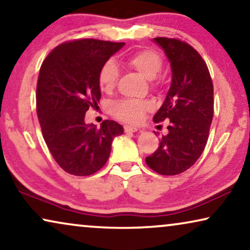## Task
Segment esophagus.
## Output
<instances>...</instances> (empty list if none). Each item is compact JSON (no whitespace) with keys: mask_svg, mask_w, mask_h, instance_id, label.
<instances>
[{"mask_svg":"<svg viewBox=\"0 0 250 250\" xmlns=\"http://www.w3.org/2000/svg\"><path fill=\"white\" fill-rule=\"evenodd\" d=\"M140 130L139 128H137V126H132V125H125V132H136Z\"/></svg>","mask_w":250,"mask_h":250,"instance_id":"esophagus-1","label":"esophagus"}]
</instances>
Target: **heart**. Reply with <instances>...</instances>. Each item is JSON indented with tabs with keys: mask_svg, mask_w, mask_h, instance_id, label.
Masks as SVG:
<instances>
[{
	"mask_svg": "<svg viewBox=\"0 0 250 250\" xmlns=\"http://www.w3.org/2000/svg\"><path fill=\"white\" fill-rule=\"evenodd\" d=\"M126 65L147 80L155 79L162 70L161 56L152 50L139 51L126 59ZM119 79L118 65L113 61L105 62L98 73V85L105 93L114 89ZM150 108L148 101L121 100L111 105V113L119 120L136 124L142 120L144 113Z\"/></svg>",
	"mask_w": 250,
	"mask_h": 250,
	"instance_id": "heart-1",
	"label": "heart"
}]
</instances>
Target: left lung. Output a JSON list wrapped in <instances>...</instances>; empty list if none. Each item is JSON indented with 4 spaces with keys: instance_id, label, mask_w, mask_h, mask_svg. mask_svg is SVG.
<instances>
[{
    "instance_id": "obj_1",
    "label": "left lung",
    "mask_w": 250,
    "mask_h": 250,
    "mask_svg": "<svg viewBox=\"0 0 250 250\" xmlns=\"http://www.w3.org/2000/svg\"><path fill=\"white\" fill-rule=\"evenodd\" d=\"M154 42L170 62L172 82L153 120L170 124L146 163L162 175H175L191 167L205 148L214 113L213 83L206 63L190 45L167 37Z\"/></svg>"
}]
</instances>
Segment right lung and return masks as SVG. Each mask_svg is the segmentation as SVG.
I'll list each match as a JSON object with an SVG mask.
<instances>
[{"instance_id":"add662e5","label":"right lung","mask_w":250,"mask_h":250,"mask_svg":"<svg viewBox=\"0 0 250 250\" xmlns=\"http://www.w3.org/2000/svg\"><path fill=\"white\" fill-rule=\"evenodd\" d=\"M125 46L98 40H78L56 46L44 60L36 89L37 115L50 152L70 174L86 177L104 167L114 137L124 126L105 120L86 124L89 107L101 100L102 65Z\"/></svg>"}]
</instances>
